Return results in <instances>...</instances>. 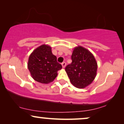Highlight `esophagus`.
Here are the masks:
<instances>
[{"mask_svg": "<svg viewBox=\"0 0 124 124\" xmlns=\"http://www.w3.org/2000/svg\"><path fill=\"white\" fill-rule=\"evenodd\" d=\"M66 63L65 62H62V67H63V68H65V66H66Z\"/></svg>", "mask_w": 124, "mask_h": 124, "instance_id": "1", "label": "esophagus"}]
</instances>
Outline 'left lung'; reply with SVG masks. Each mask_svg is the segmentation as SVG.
<instances>
[{
  "label": "left lung",
  "mask_w": 124,
  "mask_h": 124,
  "mask_svg": "<svg viewBox=\"0 0 124 124\" xmlns=\"http://www.w3.org/2000/svg\"><path fill=\"white\" fill-rule=\"evenodd\" d=\"M71 59V63L65 67L71 83L77 88H85L96 75L98 65L95 57L90 51L79 46L74 48Z\"/></svg>",
  "instance_id": "8db88e82"
}]
</instances>
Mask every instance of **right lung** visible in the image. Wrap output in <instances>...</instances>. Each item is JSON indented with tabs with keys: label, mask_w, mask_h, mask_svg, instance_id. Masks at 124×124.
Here are the masks:
<instances>
[{
	"label": "right lung",
	"mask_w": 124,
	"mask_h": 124,
	"mask_svg": "<svg viewBox=\"0 0 124 124\" xmlns=\"http://www.w3.org/2000/svg\"><path fill=\"white\" fill-rule=\"evenodd\" d=\"M62 67L49 45L38 47L29 57L28 68L33 78L39 83L47 84L53 81Z\"/></svg>",
	"instance_id": "obj_1"
}]
</instances>
